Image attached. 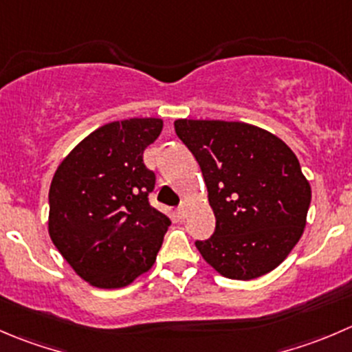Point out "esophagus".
<instances>
[{"label": "esophagus", "mask_w": 352, "mask_h": 352, "mask_svg": "<svg viewBox=\"0 0 352 352\" xmlns=\"http://www.w3.org/2000/svg\"><path fill=\"white\" fill-rule=\"evenodd\" d=\"M187 211H189V203H182L179 206V210H177V213H179L180 218H186L187 217Z\"/></svg>", "instance_id": "1"}]
</instances>
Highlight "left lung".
I'll use <instances>...</instances> for the list:
<instances>
[{"mask_svg": "<svg viewBox=\"0 0 352 352\" xmlns=\"http://www.w3.org/2000/svg\"><path fill=\"white\" fill-rule=\"evenodd\" d=\"M175 132L203 172L217 218L196 241L208 265L234 280H252L287 258L306 227L311 187L292 149L244 122L175 120Z\"/></svg>", "mask_w": 352, "mask_h": 352, "instance_id": "obj_1", "label": "left lung"}]
</instances>
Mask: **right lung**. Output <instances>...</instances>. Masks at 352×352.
Wrapping results in <instances>:
<instances>
[{
	"instance_id": "right-lung-1",
	"label": "right lung",
	"mask_w": 352,
	"mask_h": 352,
	"mask_svg": "<svg viewBox=\"0 0 352 352\" xmlns=\"http://www.w3.org/2000/svg\"><path fill=\"white\" fill-rule=\"evenodd\" d=\"M160 118L111 122L78 142L54 172L47 230L75 274L100 289H120L146 274L170 218L149 204L155 173L142 153Z\"/></svg>"
}]
</instances>
